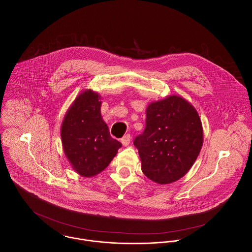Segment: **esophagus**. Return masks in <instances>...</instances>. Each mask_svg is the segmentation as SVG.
I'll return each mask as SVG.
<instances>
[{
  "label": "esophagus",
  "instance_id": "1",
  "mask_svg": "<svg viewBox=\"0 0 252 252\" xmlns=\"http://www.w3.org/2000/svg\"><path fill=\"white\" fill-rule=\"evenodd\" d=\"M130 142H131V135H130V134L125 135V136L121 139V143H122L123 145H125V146L130 144Z\"/></svg>",
  "mask_w": 252,
  "mask_h": 252
}]
</instances>
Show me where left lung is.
<instances>
[{"instance_id": "8db88e82", "label": "left lung", "mask_w": 252, "mask_h": 252, "mask_svg": "<svg viewBox=\"0 0 252 252\" xmlns=\"http://www.w3.org/2000/svg\"><path fill=\"white\" fill-rule=\"evenodd\" d=\"M142 171L152 181L167 184L181 179L192 167L203 145L200 117L179 96L150 104L144 131L134 140Z\"/></svg>"}]
</instances>
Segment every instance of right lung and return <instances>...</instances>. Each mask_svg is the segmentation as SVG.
I'll return each instance as SVG.
<instances>
[{
  "instance_id": "1",
  "label": "right lung",
  "mask_w": 252,
  "mask_h": 252,
  "mask_svg": "<svg viewBox=\"0 0 252 252\" xmlns=\"http://www.w3.org/2000/svg\"><path fill=\"white\" fill-rule=\"evenodd\" d=\"M61 138L72 168L86 178L104 171L122 145L110 137L102 119L99 95L91 90L81 93L68 110Z\"/></svg>"
}]
</instances>
